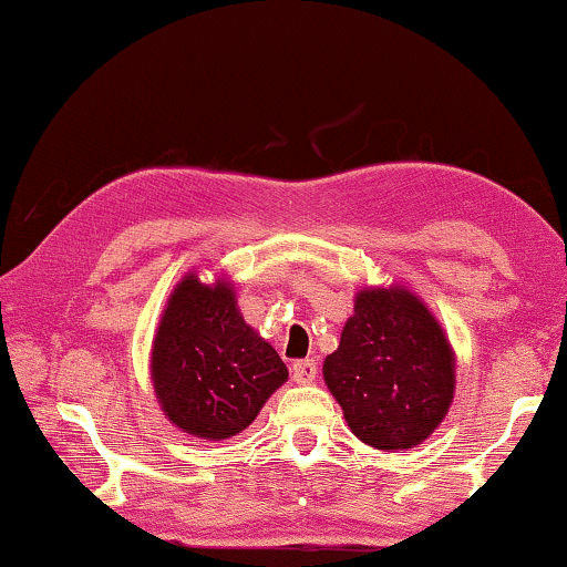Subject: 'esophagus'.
I'll list each match as a JSON object with an SVG mask.
<instances>
[{"label": "esophagus", "instance_id": "34e87169", "mask_svg": "<svg viewBox=\"0 0 567 567\" xmlns=\"http://www.w3.org/2000/svg\"><path fill=\"white\" fill-rule=\"evenodd\" d=\"M317 362L313 360H299L291 364V374H293V382H299V385H307L313 378H317Z\"/></svg>", "mask_w": 567, "mask_h": 567}]
</instances>
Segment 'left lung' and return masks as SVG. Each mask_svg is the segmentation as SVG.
Returning a JSON list of instances; mask_svg holds the SVG:
<instances>
[{"mask_svg":"<svg viewBox=\"0 0 567 567\" xmlns=\"http://www.w3.org/2000/svg\"><path fill=\"white\" fill-rule=\"evenodd\" d=\"M454 352L439 321L408 289L357 293L324 382L357 439L380 451L429 439L454 398Z\"/></svg>","mask_w":567,"mask_h":567,"instance_id":"1","label":"left lung"}]
</instances>
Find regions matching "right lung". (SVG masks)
<instances>
[{
    "instance_id": "right-lung-1",
    "label": "right lung",
    "mask_w": 567,
    "mask_h": 567,
    "mask_svg": "<svg viewBox=\"0 0 567 567\" xmlns=\"http://www.w3.org/2000/svg\"><path fill=\"white\" fill-rule=\"evenodd\" d=\"M289 370L243 321L225 281L187 276L169 296L152 350V382L169 421L197 439L246 431Z\"/></svg>"
}]
</instances>
